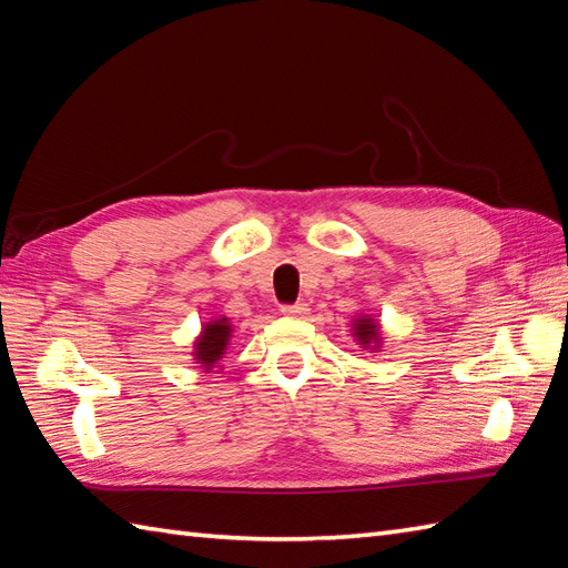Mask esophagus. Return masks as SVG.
<instances>
[{
	"mask_svg": "<svg viewBox=\"0 0 568 568\" xmlns=\"http://www.w3.org/2000/svg\"><path fill=\"white\" fill-rule=\"evenodd\" d=\"M281 312L285 316H305L307 314V305H305V302H295V305H283Z\"/></svg>",
	"mask_w": 568,
	"mask_h": 568,
	"instance_id": "34e87169",
	"label": "esophagus"
}]
</instances>
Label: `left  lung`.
<instances>
[{"instance_id": "8db88e82", "label": "left lung", "mask_w": 568, "mask_h": 568, "mask_svg": "<svg viewBox=\"0 0 568 568\" xmlns=\"http://www.w3.org/2000/svg\"><path fill=\"white\" fill-rule=\"evenodd\" d=\"M355 334H358V338L363 341V344H371V341L377 338V328L371 320H361L358 324H355Z\"/></svg>"}]
</instances>
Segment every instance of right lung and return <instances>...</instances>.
Returning a JSON list of instances; mask_svg holds the SVG:
<instances>
[{
    "instance_id": "1",
    "label": "right lung",
    "mask_w": 568,
    "mask_h": 568,
    "mask_svg": "<svg viewBox=\"0 0 568 568\" xmlns=\"http://www.w3.org/2000/svg\"><path fill=\"white\" fill-rule=\"evenodd\" d=\"M227 338H230V326L224 320L220 322H210L205 326V332L201 336V341H197V348H195V355L197 361H201L205 367H210L213 363H217L222 358V351L224 346H227Z\"/></svg>"
}]
</instances>
